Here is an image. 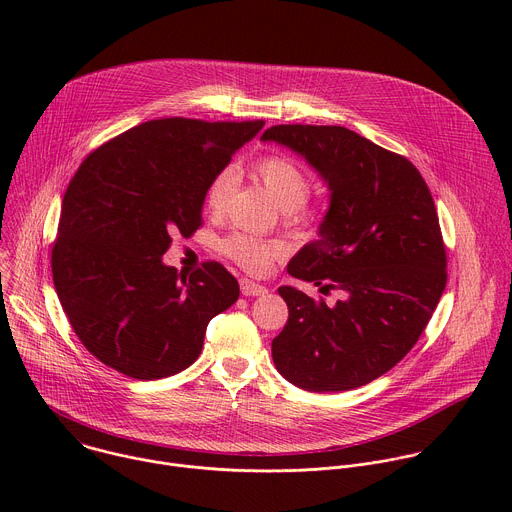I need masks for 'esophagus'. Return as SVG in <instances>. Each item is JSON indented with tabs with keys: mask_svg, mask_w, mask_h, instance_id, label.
<instances>
[{
	"mask_svg": "<svg viewBox=\"0 0 512 512\" xmlns=\"http://www.w3.org/2000/svg\"><path fill=\"white\" fill-rule=\"evenodd\" d=\"M241 294L243 296H263V294H267V287L261 283H255L251 279H241Z\"/></svg>",
	"mask_w": 512,
	"mask_h": 512,
	"instance_id": "34e87169",
	"label": "esophagus"
}]
</instances>
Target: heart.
Instances as JSON below:
<instances>
[{"label":"heart","mask_w":512,"mask_h":512,"mask_svg":"<svg viewBox=\"0 0 512 512\" xmlns=\"http://www.w3.org/2000/svg\"><path fill=\"white\" fill-rule=\"evenodd\" d=\"M255 172L283 210H291L294 214L302 212V206L310 196V178L296 160L281 154L265 156L255 164ZM233 182L235 176L231 170L218 172L210 180L204 192V206L208 212L221 214L225 210L229 194L233 190ZM223 249L235 263L255 275L267 273L273 261L281 255L279 243L259 239L247 233L229 235L223 243Z\"/></svg>","instance_id":"heart-1"}]
</instances>
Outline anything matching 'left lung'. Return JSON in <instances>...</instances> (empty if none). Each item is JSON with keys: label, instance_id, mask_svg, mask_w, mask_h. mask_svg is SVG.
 <instances>
[{"label": "left lung", "instance_id": "obj_1", "mask_svg": "<svg viewBox=\"0 0 512 512\" xmlns=\"http://www.w3.org/2000/svg\"><path fill=\"white\" fill-rule=\"evenodd\" d=\"M263 141L287 145L330 188L320 239L287 273L314 281L326 304L283 285L289 318L271 342L283 379L314 393L367 385L413 348L448 281L446 245L419 170L340 125H273Z\"/></svg>", "mask_w": 512, "mask_h": 512}]
</instances>
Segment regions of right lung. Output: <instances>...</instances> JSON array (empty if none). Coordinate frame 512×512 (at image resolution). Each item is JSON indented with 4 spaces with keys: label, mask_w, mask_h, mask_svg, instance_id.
<instances>
[{
    "label": "right lung",
    "mask_w": 512,
    "mask_h": 512,
    "mask_svg": "<svg viewBox=\"0 0 512 512\" xmlns=\"http://www.w3.org/2000/svg\"><path fill=\"white\" fill-rule=\"evenodd\" d=\"M265 125L168 117L91 152L72 176L52 243L62 310L107 367L139 381L172 377L200 356L208 322L239 298L216 261L164 265L172 237L202 227L204 192Z\"/></svg>",
    "instance_id": "right-lung-1"
}]
</instances>
